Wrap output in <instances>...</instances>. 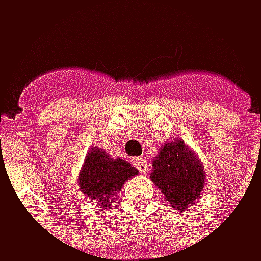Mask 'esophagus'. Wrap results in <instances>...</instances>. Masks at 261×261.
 <instances>
[{
  "mask_svg": "<svg viewBox=\"0 0 261 261\" xmlns=\"http://www.w3.org/2000/svg\"><path fill=\"white\" fill-rule=\"evenodd\" d=\"M134 164L135 167H136V169H138L141 174H145V172L148 171V161L145 158H136Z\"/></svg>",
  "mask_w": 261,
  "mask_h": 261,
  "instance_id": "esophagus-1",
  "label": "esophagus"
}]
</instances>
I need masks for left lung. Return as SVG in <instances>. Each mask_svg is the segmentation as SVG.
I'll return each instance as SVG.
<instances>
[{
  "label": "left lung",
  "mask_w": 261,
  "mask_h": 261,
  "mask_svg": "<svg viewBox=\"0 0 261 261\" xmlns=\"http://www.w3.org/2000/svg\"><path fill=\"white\" fill-rule=\"evenodd\" d=\"M151 179L176 210L198 200L204 188V168L184 141L165 143L152 161Z\"/></svg>",
  "instance_id": "obj_1"
}]
</instances>
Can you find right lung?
Listing matches in <instances>:
<instances>
[{
  "instance_id": "obj_1",
  "label": "right lung",
  "mask_w": 261,
  "mask_h": 261,
  "mask_svg": "<svg viewBox=\"0 0 261 261\" xmlns=\"http://www.w3.org/2000/svg\"><path fill=\"white\" fill-rule=\"evenodd\" d=\"M135 175H138V169L125 159H112L106 152L94 148L86 156L79 174V185L87 197L99 201L100 208H106L112 205L115 194L123 184Z\"/></svg>"
}]
</instances>
